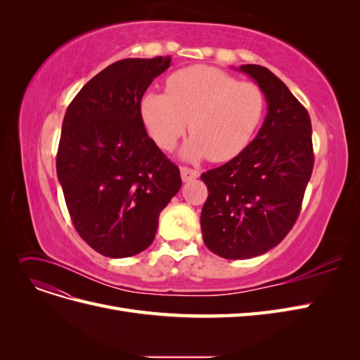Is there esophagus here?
<instances>
[{
    "mask_svg": "<svg viewBox=\"0 0 360 360\" xmlns=\"http://www.w3.org/2000/svg\"><path fill=\"white\" fill-rule=\"evenodd\" d=\"M180 174H181V180L183 181H191L193 179L200 177V171L198 169H192L188 167H181L180 168Z\"/></svg>",
    "mask_w": 360,
    "mask_h": 360,
    "instance_id": "esophagus-1",
    "label": "esophagus"
}]
</instances>
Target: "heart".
<instances>
[{"mask_svg":"<svg viewBox=\"0 0 360 360\" xmlns=\"http://www.w3.org/2000/svg\"><path fill=\"white\" fill-rule=\"evenodd\" d=\"M139 111L150 138L162 150H172L189 122L192 135L181 156L224 162L254 138L266 96L255 82L237 81L212 66H192L168 76L167 93H146Z\"/></svg>","mask_w":360,"mask_h":360,"instance_id":"heart-1","label":"heart"}]
</instances>
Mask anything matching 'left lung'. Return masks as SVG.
I'll return each instance as SVG.
<instances>
[{
  "instance_id": "8db88e82",
  "label": "left lung",
  "mask_w": 360,
  "mask_h": 360,
  "mask_svg": "<svg viewBox=\"0 0 360 360\" xmlns=\"http://www.w3.org/2000/svg\"><path fill=\"white\" fill-rule=\"evenodd\" d=\"M264 91L267 115L257 136L225 165L204 172L201 212L205 246L228 259H246L282 242L300 213L312 174L308 111L275 73L257 64L238 68Z\"/></svg>"
}]
</instances>
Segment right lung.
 I'll return each mask as SVG.
<instances>
[{
    "mask_svg": "<svg viewBox=\"0 0 360 360\" xmlns=\"http://www.w3.org/2000/svg\"><path fill=\"white\" fill-rule=\"evenodd\" d=\"M171 57L126 58L97 73L63 120L57 176L75 230L96 252L126 258L155 240L180 171L147 135L141 99Z\"/></svg>",
    "mask_w": 360,
    "mask_h": 360,
    "instance_id": "right-lung-1",
    "label": "right lung"
}]
</instances>
